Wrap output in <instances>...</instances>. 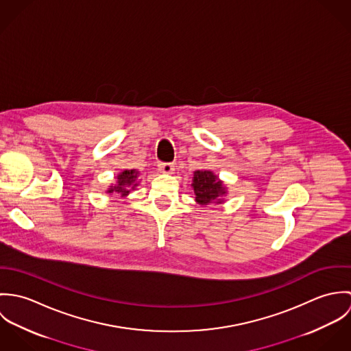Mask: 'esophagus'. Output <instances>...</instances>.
Masks as SVG:
<instances>
[{"instance_id": "obj_1", "label": "esophagus", "mask_w": 351, "mask_h": 351, "mask_svg": "<svg viewBox=\"0 0 351 351\" xmlns=\"http://www.w3.org/2000/svg\"><path fill=\"white\" fill-rule=\"evenodd\" d=\"M158 169L160 173H165V174H173L174 173V165L173 163H159L158 165Z\"/></svg>"}]
</instances>
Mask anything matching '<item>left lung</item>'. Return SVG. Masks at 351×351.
<instances>
[{
  "label": "left lung",
  "instance_id": "left-lung-1",
  "mask_svg": "<svg viewBox=\"0 0 351 351\" xmlns=\"http://www.w3.org/2000/svg\"><path fill=\"white\" fill-rule=\"evenodd\" d=\"M193 191L196 201L201 205H208L210 202L221 204L223 196L227 193L224 184L213 174L210 170H197L193 174Z\"/></svg>",
  "mask_w": 351,
  "mask_h": 351
}]
</instances>
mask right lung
Returning <instances> with one entry per match:
<instances>
[{"label":"right lung","mask_w":351,"mask_h":351,"mask_svg":"<svg viewBox=\"0 0 351 351\" xmlns=\"http://www.w3.org/2000/svg\"><path fill=\"white\" fill-rule=\"evenodd\" d=\"M138 176L139 171L132 169V170H123L119 176H117V184L110 186L106 193H120L121 197H125L131 191H134L138 186Z\"/></svg>","instance_id":"1"}]
</instances>
